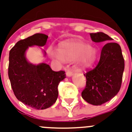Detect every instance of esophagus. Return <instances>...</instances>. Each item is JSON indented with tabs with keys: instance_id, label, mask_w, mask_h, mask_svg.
Here are the masks:
<instances>
[{
	"instance_id": "1",
	"label": "esophagus",
	"mask_w": 132,
	"mask_h": 132,
	"mask_svg": "<svg viewBox=\"0 0 132 132\" xmlns=\"http://www.w3.org/2000/svg\"><path fill=\"white\" fill-rule=\"evenodd\" d=\"M73 73H74V71L72 69H68L66 72V75L67 76H71L73 74Z\"/></svg>"
}]
</instances>
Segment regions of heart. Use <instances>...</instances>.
<instances>
[{"instance_id":"heart-1","label":"heart","mask_w":132,"mask_h":132,"mask_svg":"<svg viewBox=\"0 0 132 132\" xmlns=\"http://www.w3.org/2000/svg\"><path fill=\"white\" fill-rule=\"evenodd\" d=\"M52 58L60 62H72L78 61L79 66L87 68L92 66L97 58V50L85 43L75 40H69L62 44L59 50L49 49Z\"/></svg>"}]
</instances>
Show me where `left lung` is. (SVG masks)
Masks as SVG:
<instances>
[{
	"label": "left lung",
	"mask_w": 132,
	"mask_h": 132,
	"mask_svg": "<svg viewBox=\"0 0 132 132\" xmlns=\"http://www.w3.org/2000/svg\"><path fill=\"white\" fill-rule=\"evenodd\" d=\"M90 36L94 42L112 40L102 32L90 33ZM124 69L125 60L120 45L114 42L105 44L97 65L84 74L87 80L81 92L83 100L97 106L110 101L121 88Z\"/></svg>",
	"instance_id": "8db88e82"
}]
</instances>
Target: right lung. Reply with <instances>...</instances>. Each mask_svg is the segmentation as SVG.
Wrapping results in <instances>:
<instances>
[{"mask_svg":"<svg viewBox=\"0 0 132 132\" xmlns=\"http://www.w3.org/2000/svg\"><path fill=\"white\" fill-rule=\"evenodd\" d=\"M48 36L36 33L20 40L10 51L8 76L16 98L36 110H44L53 105L58 96L60 82L65 78V72H56L49 65H34L28 63L25 53L28 47L44 46Z\"/></svg>","mask_w":132,"mask_h":132,"instance_id":"obj_1","label":"right lung"}]
</instances>
